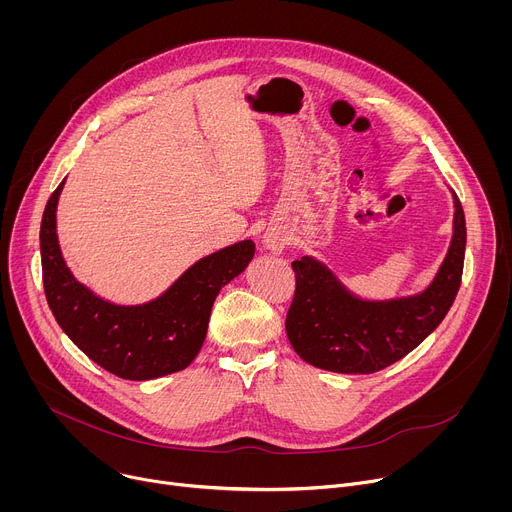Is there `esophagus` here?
<instances>
[{"instance_id":"34e87169","label":"esophagus","mask_w":512,"mask_h":512,"mask_svg":"<svg viewBox=\"0 0 512 512\" xmlns=\"http://www.w3.org/2000/svg\"><path fill=\"white\" fill-rule=\"evenodd\" d=\"M263 243H265V247H267L269 251L281 253L283 247H285V237H283V233H279V231H267V233L263 235Z\"/></svg>"}]
</instances>
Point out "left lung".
<instances>
[{
  "label": "left lung",
  "instance_id": "obj_1",
  "mask_svg": "<svg viewBox=\"0 0 512 512\" xmlns=\"http://www.w3.org/2000/svg\"><path fill=\"white\" fill-rule=\"evenodd\" d=\"M454 237L433 283L419 296L364 302L336 281L316 259L291 263L296 294L285 316L294 350L310 364L332 373L371 375L419 346L452 308L464 271L466 218L454 194Z\"/></svg>",
  "mask_w": 512,
  "mask_h": 512
}]
</instances>
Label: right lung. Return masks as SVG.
<instances>
[{
    "mask_svg": "<svg viewBox=\"0 0 512 512\" xmlns=\"http://www.w3.org/2000/svg\"><path fill=\"white\" fill-rule=\"evenodd\" d=\"M62 186L64 180L48 198L40 225L44 294L58 326L115 377L148 381L186 369L206 338L218 291L249 265L255 243L241 241L196 261L150 304L115 306L72 277L62 259L56 237Z\"/></svg>",
    "mask_w": 512,
    "mask_h": 512,
    "instance_id": "1",
    "label": "right lung"
}]
</instances>
